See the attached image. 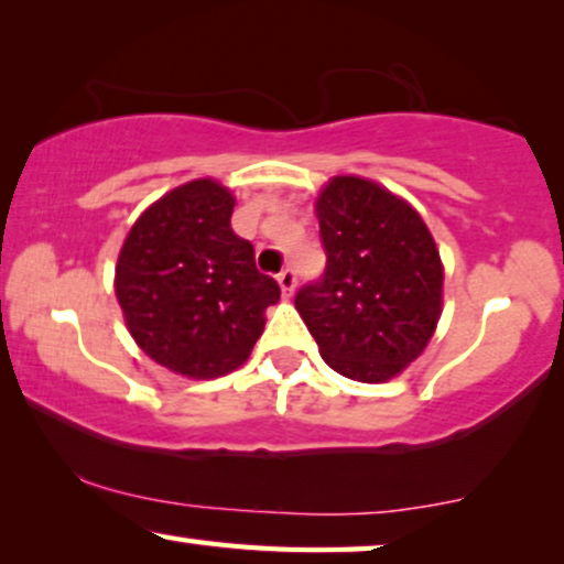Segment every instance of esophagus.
<instances>
[{"label": "esophagus", "mask_w": 564, "mask_h": 564, "mask_svg": "<svg viewBox=\"0 0 564 564\" xmlns=\"http://www.w3.org/2000/svg\"><path fill=\"white\" fill-rule=\"evenodd\" d=\"M278 283H281L283 296L294 294V289H296V270L294 268H283L281 273H278Z\"/></svg>", "instance_id": "34e87169"}]
</instances>
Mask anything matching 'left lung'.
<instances>
[{"instance_id": "left-lung-1", "label": "left lung", "mask_w": 564, "mask_h": 564, "mask_svg": "<svg viewBox=\"0 0 564 564\" xmlns=\"http://www.w3.org/2000/svg\"><path fill=\"white\" fill-rule=\"evenodd\" d=\"M327 265L294 299L329 369L379 384L431 340L444 302V265L408 200L371 180L340 175L317 198Z\"/></svg>"}]
</instances>
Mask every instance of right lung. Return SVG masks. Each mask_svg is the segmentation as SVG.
Listing matches in <instances>:
<instances>
[{
  "mask_svg": "<svg viewBox=\"0 0 564 564\" xmlns=\"http://www.w3.org/2000/svg\"><path fill=\"white\" fill-rule=\"evenodd\" d=\"M235 195L193 180L139 216L116 265V296L139 348L187 379L235 371L281 299L254 268V247L231 231Z\"/></svg>",
  "mask_w": 564,
  "mask_h": 564,
  "instance_id": "right-lung-1",
  "label": "right lung"
}]
</instances>
